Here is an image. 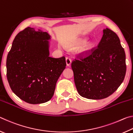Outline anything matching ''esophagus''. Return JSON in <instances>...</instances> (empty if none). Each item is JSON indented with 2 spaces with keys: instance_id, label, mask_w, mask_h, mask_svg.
I'll list each match as a JSON object with an SVG mask.
<instances>
[{
  "instance_id": "obj_1",
  "label": "esophagus",
  "mask_w": 133,
  "mask_h": 133,
  "mask_svg": "<svg viewBox=\"0 0 133 133\" xmlns=\"http://www.w3.org/2000/svg\"><path fill=\"white\" fill-rule=\"evenodd\" d=\"M66 62L67 66H70L71 63V59L69 57H67L66 58Z\"/></svg>"
}]
</instances>
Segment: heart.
<instances>
[{"mask_svg": "<svg viewBox=\"0 0 133 133\" xmlns=\"http://www.w3.org/2000/svg\"><path fill=\"white\" fill-rule=\"evenodd\" d=\"M86 39L85 38H78L72 41L69 42L67 45L69 47L80 46L78 49V53L82 56H88L91 53L94 47V44L92 42H86Z\"/></svg>", "mask_w": 133, "mask_h": 133, "instance_id": "b5f03b06", "label": "heart"}]
</instances>
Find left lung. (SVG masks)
<instances>
[{"instance_id": "left-lung-1", "label": "left lung", "mask_w": 133, "mask_h": 133, "mask_svg": "<svg viewBox=\"0 0 133 133\" xmlns=\"http://www.w3.org/2000/svg\"><path fill=\"white\" fill-rule=\"evenodd\" d=\"M71 69L81 96L100 100L111 95L123 83L126 72L125 54L118 36L104 29L97 48L87 57L74 60Z\"/></svg>"}]
</instances>
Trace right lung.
Listing matches in <instances>:
<instances>
[{"instance_id": "obj_1", "label": "right lung", "mask_w": 133, "mask_h": 133, "mask_svg": "<svg viewBox=\"0 0 133 133\" xmlns=\"http://www.w3.org/2000/svg\"><path fill=\"white\" fill-rule=\"evenodd\" d=\"M49 40L48 32L28 27L16 35L8 55L7 78L10 88L18 97L30 104L50 100L66 68L64 56H49Z\"/></svg>"}]
</instances>
